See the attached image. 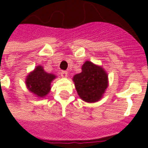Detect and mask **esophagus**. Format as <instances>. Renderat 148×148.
Instances as JSON below:
<instances>
[{"instance_id": "34e87169", "label": "esophagus", "mask_w": 148, "mask_h": 148, "mask_svg": "<svg viewBox=\"0 0 148 148\" xmlns=\"http://www.w3.org/2000/svg\"><path fill=\"white\" fill-rule=\"evenodd\" d=\"M68 75V73L67 71H62L61 72V76L62 77H66Z\"/></svg>"}]
</instances>
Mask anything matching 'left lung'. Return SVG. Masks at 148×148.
<instances>
[{"mask_svg": "<svg viewBox=\"0 0 148 148\" xmlns=\"http://www.w3.org/2000/svg\"><path fill=\"white\" fill-rule=\"evenodd\" d=\"M78 96L86 102H96L101 99L109 86L108 74L101 66L86 61L82 72L73 77Z\"/></svg>", "mask_w": 148, "mask_h": 148, "instance_id": "1", "label": "left lung"}]
</instances>
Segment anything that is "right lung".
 I'll list each match as a JSON object with an SVG mask.
<instances>
[{"label": "right lung", "mask_w": 148, "mask_h": 148, "mask_svg": "<svg viewBox=\"0 0 148 148\" xmlns=\"http://www.w3.org/2000/svg\"><path fill=\"white\" fill-rule=\"evenodd\" d=\"M56 76L44 71L42 66H37L28 74L25 81L28 90L39 97H44L51 90V83Z\"/></svg>", "instance_id": "1"}]
</instances>
